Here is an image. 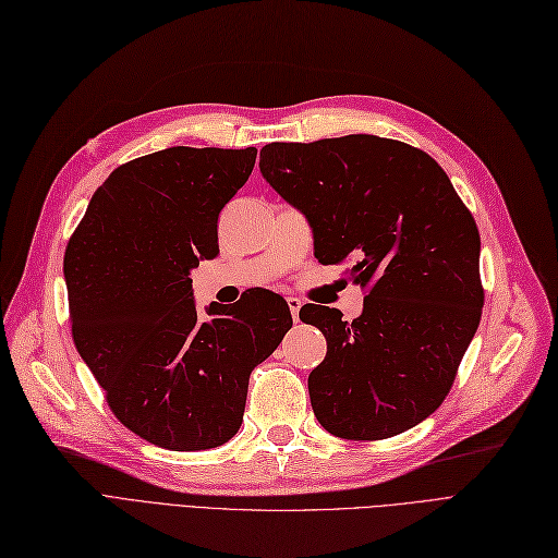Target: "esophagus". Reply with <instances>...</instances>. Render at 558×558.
<instances>
[{
  "mask_svg": "<svg viewBox=\"0 0 558 558\" xmlns=\"http://www.w3.org/2000/svg\"><path fill=\"white\" fill-rule=\"evenodd\" d=\"M286 302H288V310H291V316H293V320L298 323V320H300V306H302V302H300L298 298H288Z\"/></svg>",
  "mask_w": 558,
  "mask_h": 558,
  "instance_id": "1",
  "label": "esophagus"
}]
</instances>
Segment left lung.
Here are the masks:
<instances>
[{"instance_id": "1", "label": "left lung", "mask_w": 558, "mask_h": 558, "mask_svg": "<svg viewBox=\"0 0 558 558\" xmlns=\"http://www.w3.org/2000/svg\"><path fill=\"white\" fill-rule=\"evenodd\" d=\"M260 172L304 215L323 265H351L367 286L353 323L304 304L328 353L310 374L325 432L380 440L444 403L483 314L480 235L450 178L407 143L353 133L316 143H270Z\"/></svg>"}]
</instances>
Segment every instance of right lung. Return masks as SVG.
Returning <instances> with one entry per match:
<instances>
[{"instance_id":"right-lung-1","label":"right lung","mask_w":558,"mask_h":558,"mask_svg":"<svg viewBox=\"0 0 558 558\" xmlns=\"http://www.w3.org/2000/svg\"><path fill=\"white\" fill-rule=\"evenodd\" d=\"M256 147H168L114 168L64 254L75 349L124 427L175 452L228 444L248 374L291 330L281 295L213 302L198 314L191 270L219 256L223 205Z\"/></svg>"}]
</instances>
